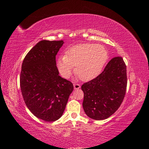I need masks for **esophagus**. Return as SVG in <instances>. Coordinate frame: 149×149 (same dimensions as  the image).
Masks as SVG:
<instances>
[{"label":"esophagus","mask_w":149,"mask_h":149,"mask_svg":"<svg viewBox=\"0 0 149 149\" xmlns=\"http://www.w3.org/2000/svg\"><path fill=\"white\" fill-rule=\"evenodd\" d=\"M74 88L75 90H78L81 88V85L78 83H74Z\"/></svg>","instance_id":"1"}]
</instances>
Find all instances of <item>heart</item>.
Returning a JSON list of instances; mask_svg holds the SVG:
<instances>
[{"label": "heart", "mask_w": 149, "mask_h": 149, "mask_svg": "<svg viewBox=\"0 0 149 149\" xmlns=\"http://www.w3.org/2000/svg\"><path fill=\"white\" fill-rule=\"evenodd\" d=\"M108 58L103 45L91 43L78 44L72 47L57 60V67L64 78H68L75 66V72L82 81L96 77L102 71Z\"/></svg>", "instance_id": "1"}]
</instances>
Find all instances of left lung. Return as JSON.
Wrapping results in <instances>:
<instances>
[{
  "instance_id": "1",
  "label": "left lung",
  "mask_w": 149,
  "mask_h": 149,
  "mask_svg": "<svg viewBox=\"0 0 149 149\" xmlns=\"http://www.w3.org/2000/svg\"><path fill=\"white\" fill-rule=\"evenodd\" d=\"M127 88V70L122 57L111 59L100 75L82 85L83 106L91 119H106L121 105Z\"/></svg>"
}]
</instances>
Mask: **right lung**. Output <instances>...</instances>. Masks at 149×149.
<instances>
[{"label":"right lung","instance_id":"1","mask_svg":"<svg viewBox=\"0 0 149 149\" xmlns=\"http://www.w3.org/2000/svg\"><path fill=\"white\" fill-rule=\"evenodd\" d=\"M63 40H42L25 57L20 88L28 109L37 118L54 122L61 117L74 90L71 82L59 75L56 56Z\"/></svg>","mask_w":149,"mask_h":149}]
</instances>
